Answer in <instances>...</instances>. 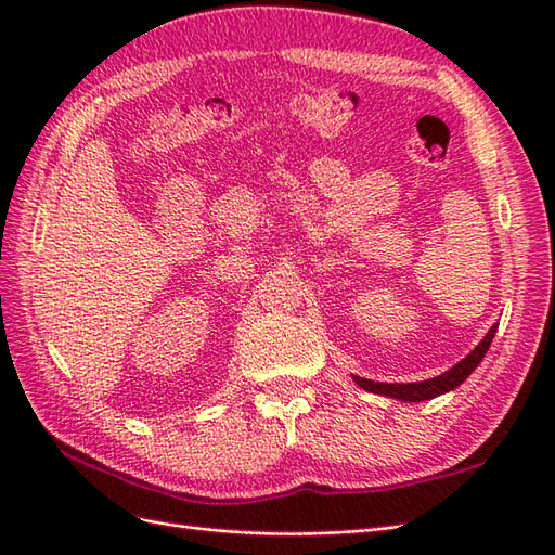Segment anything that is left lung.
Wrapping results in <instances>:
<instances>
[{"mask_svg":"<svg viewBox=\"0 0 555 555\" xmlns=\"http://www.w3.org/2000/svg\"><path fill=\"white\" fill-rule=\"evenodd\" d=\"M498 331V324L491 326V331L486 333V338L469 351V354L456 363L453 367H449L447 373L433 377V379H424V382H410V384H386V382H373V379H363V377H354V382L361 386V389L371 391V393H379V396H389V398H398V400H410V402H418V400H430L435 396H442L451 389L461 386L469 373L481 363L483 354L489 351L493 335Z\"/></svg>","mask_w":555,"mask_h":555,"instance_id":"left-lung-1","label":"left lung"}]
</instances>
